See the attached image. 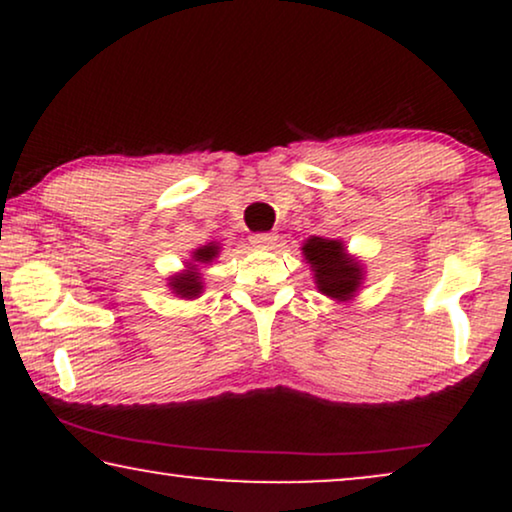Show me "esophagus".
I'll return each mask as SVG.
<instances>
[{"instance_id":"esophagus-1","label":"esophagus","mask_w":512,"mask_h":512,"mask_svg":"<svg viewBox=\"0 0 512 512\" xmlns=\"http://www.w3.org/2000/svg\"><path fill=\"white\" fill-rule=\"evenodd\" d=\"M249 242L254 244V247H261V249H270L272 244L277 242V235L275 233H254L249 237Z\"/></svg>"}]
</instances>
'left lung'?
<instances>
[{
  "label": "left lung",
  "instance_id": "8db88e82",
  "mask_svg": "<svg viewBox=\"0 0 512 512\" xmlns=\"http://www.w3.org/2000/svg\"><path fill=\"white\" fill-rule=\"evenodd\" d=\"M303 256L314 272V284L324 296L345 303L352 300L363 282V268L347 254L345 244L328 237H310L303 244Z\"/></svg>",
  "mask_w": 512,
  "mask_h": 512
}]
</instances>
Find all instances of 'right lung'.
Masks as SVG:
<instances>
[{
	"label": "right lung",
	"mask_w": 512,
	"mask_h": 512,
	"mask_svg": "<svg viewBox=\"0 0 512 512\" xmlns=\"http://www.w3.org/2000/svg\"><path fill=\"white\" fill-rule=\"evenodd\" d=\"M219 256V244L209 242L205 247L195 249L193 251V261L188 263V268L184 272H177V275H172L170 279V289L177 293V296L191 300V298H198L202 293V279H200V272H198V263H212L214 258Z\"/></svg>",
	"instance_id": "right-lung-1"
}]
</instances>
